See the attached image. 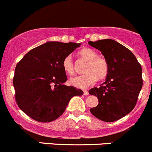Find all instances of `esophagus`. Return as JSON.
Returning a JSON list of instances; mask_svg holds the SVG:
<instances>
[{"instance_id":"esophagus-1","label":"esophagus","mask_w":152,"mask_h":152,"mask_svg":"<svg viewBox=\"0 0 152 152\" xmlns=\"http://www.w3.org/2000/svg\"><path fill=\"white\" fill-rule=\"evenodd\" d=\"M83 94H84V95H88V91H86V90H84Z\"/></svg>"}]
</instances>
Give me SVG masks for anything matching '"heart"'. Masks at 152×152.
I'll return each mask as SVG.
<instances>
[{
  "mask_svg": "<svg viewBox=\"0 0 152 152\" xmlns=\"http://www.w3.org/2000/svg\"><path fill=\"white\" fill-rule=\"evenodd\" d=\"M80 58L88 61L83 75L76 76L69 80L72 86L80 88H86L93 85L97 81V78L104 79L109 73V64L105 58L97 57L95 51L90 48H83L78 52ZM63 68L69 75H73L75 72L74 63L71 56H67L63 61Z\"/></svg>",
  "mask_w": 152,
  "mask_h": 152,
  "instance_id": "1",
  "label": "heart"
}]
</instances>
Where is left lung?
Returning <instances> with one entry per match:
<instances>
[{"mask_svg": "<svg viewBox=\"0 0 152 152\" xmlns=\"http://www.w3.org/2000/svg\"><path fill=\"white\" fill-rule=\"evenodd\" d=\"M88 44L101 52L109 68L106 81L88 91L99 102L90 112L100 121L114 122L134 108L142 86V68L134 55L115 40L104 39Z\"/></svg>", "mask_w": 152, "mask_h": 152, "instance_id": "obj_1", "label": "left lung"}]
</instances>
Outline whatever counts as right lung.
<instances>
[{"mask_svg":"<svg viewBox=\"0 0 152 152\" xmlns=\"http://www.w3.org/2000/svg\"><path fill=\"white\" fill-rule=\"evenodd\" d=\"M80 43L48 41L30 50L17 64L13 85L18 106L34 121L49 123L65 112L71 98L83 91L64 83L63 61Z\"/></svg>","mask_w":152,"mask_h":152,"instance_id":"right-lung-1","label":"right lung"}]
</instances>
